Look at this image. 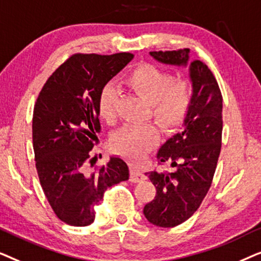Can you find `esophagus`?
<instances>
[{
	"label": "esophagus",
	"mask_w": 261,
	"mask_h": 261,
	"mask_svg": "<svg viewBox=\"0 0 261 261\" xmlns=\"http://www.w3.org/2000/svg\"><path fill=\"white\" fill-rule=\"evenodd\" d=\"M145 179V174L141 172L140 170L135 169V167H130V177L129 180L133 181V183H138V181H141Z\"/></svg>",
	"instance_id": "esophagus-1"
}]
</instances>
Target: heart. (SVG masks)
<instances>
[{
    "instance_id": "heart-1",
    "label": "heart",
    "mask_w": 261,
    "mask_h": 261,
    "mask_svg": "<svg viewBox=\"0 0 261 261\" xmlns=\"http://www.w3.org/2000/svg\"><path fill=\"white\" fill-rule=\"evenodd\" d=\"M124 84L149 103V115L165 132L177 129L187 117L192 103L191 84L185 80L173 81V76L154 65L135 67L124 78ZM117 92L106 85L98 98V115L107 123L116 120ZM158 140V132L151 124L127 126L117 130L112 139L116 152L132 162L141 159Z\"/></svg>"
}]
</instances>
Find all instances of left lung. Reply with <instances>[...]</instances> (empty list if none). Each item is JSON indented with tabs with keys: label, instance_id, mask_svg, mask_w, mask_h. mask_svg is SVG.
Here are the masks:
<instances>
[{
	"label": "left lung",
	"instance_id": "8db88e82",
	"mask_svg": "<svg viewBox=\"0 0 261 261\" xmlns=\"http://www.w3.org/2000/svg\"><path fill=\"white\" fill-rule=\"evenodd\" d=\"M190 49L149 52L167 65L187 66ZM192 103L183 130L169 139L156 153L159 164L170 163L172 171L146 173L156 189L155 197L144 208L148 222L170 228L183 223L205 197L221 152L222 95L209 67L201 60L189 65Z\"/></svg>",
	"mask_w": 261,
	"mask_h": 261
}]
</instances>
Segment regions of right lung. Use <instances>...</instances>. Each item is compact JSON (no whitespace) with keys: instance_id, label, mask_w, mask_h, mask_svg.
Returning a JSON list of instances; mask_svg holds the SVG:
<instances>
[{"instance_id":"obj_1","label":"right lung","mask_w":261,"mask_h":261,"mask_svg":"<svg viewBox=\"0 0 261 261\" xmlns=\"http://www.w3.org/2000/svg\"><path fill=\"white\" fill-rule=\"evenodd\" d=\"M133 57L71 56L46 81L35 102L32 130L39 180L57 217L70 226L94 222V208L107 189L129 178L127 163L119 156L92 169L96 156L90 159V151L101 130L102 89Z\"/></svg>"}]
</instances>
